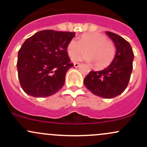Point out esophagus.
<instances>
[{
    "instance_id": "esophagus-1",
    "label": "esophagus",
    "mask_w": 147,
    "mask_h": 147,
    "mask_svg": "<svg viewBox=\"0 0 147 147\" xmlns=\"http://www.w3.org/2000/svg\"><path fill=\"white\" fill-rule=\"evenodd\" d=\"M80 65H81V64L79 63H74V67H78L79 66H80Z\"/></svg>"
}]
</instances>
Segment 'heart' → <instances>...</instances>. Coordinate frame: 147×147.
Segmentation results:
<instances>
[{
  "mask_svg": "<svg viewBox=\"0 0 147 147\" xmlns=\"http://www.w3.org/2000/svg\"><path fill=\"white\" fill-rule=\"evenodd\" d=\"M66 49L70 57L81 54L86 50L87 54L82 57H75L74 60L84 59L93 63L98 69L109 65L114 60L116 52L114 43L107 40L105 35L96 32L82 35L79 40H70Z\"/></svg>",
  "mask_w": 147,
  "mask_h": 147,
  "instance_id": "obj_1",
  "label": "heart"
}]
</instances>
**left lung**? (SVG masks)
Returning <instances> with one entry per match:
<instances>
[{"mask_svg":"<svg viewBox=\"0 0 147 147\" xmlns=\"http://www.w3.org/2000/svg\"><path fill=\"white\" fill-rule=\"evenodd\" d=\"M117 49L114 60L100 71H91L84 80L85 86L96 96L113 98L125 91L133 70L134 54L130 43L116 33L106 31Z\"/></svg>","mask_w":147,"mask_h":147,"instance_id":"8db88e82","label":"left lung"}]
</instances>
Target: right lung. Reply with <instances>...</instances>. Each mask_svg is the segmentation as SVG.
<instances>
[{"mask_svg":"<svg viewBox=\"0 0 147 147\" xmlns=\"http://www.w3.org/2000/svg\"><path fill=\"white\" fill-rule=\"evenodd\" d=\"M75 36V32L44 30L24 42L19 50L17 67L26 93L48 97L63 86L66 72L73 66L66 49Z\"/></svg>","mask_w":147,"mask_h":147,"instance_id":"right-lung-1","label":"right lung"}]
</instances>
